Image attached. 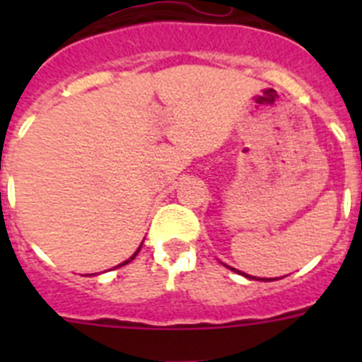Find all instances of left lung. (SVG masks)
I'll return each mask as SVG.
<instances>
[{
  "label": "left lung",
  "instance_id": "obj_1",
  "mask_svg": "<svg viewBox=\"0 0 362 362\" xmlns=\"http://www.w3.org/2000/svg\"><path fill=\"white\" fill-rule=\"evenodd\" d=\"M232 270H233V268H232ZM245 277H250V276H246V274H245ZM250 279H254V277H250ZM261 281H264V279H261ZM268 281V279H267Z\"/></svg>",
  "mask_w": 362,
  "mask_h": 362
}]
</instances>
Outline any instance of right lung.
I'll list each match as a JSON object with an SVG mask.
<instances>
[{
  "instance_id": "obj_1",
  "label": "right lung",
  "mask_w": 362,
  "mask_h": 362,
  "mask_svg": "<svg viewBox=\"0 0 362 362\" xmlns=\"http://www.w3.org/2000/svg\"><path fill=\"white\" fill-rule=\"evenodd\" d=\"M137 252H139V248H137ZM137 252H136V254H134V255H132V257H130V259H127V261H124V263H121V264H117V267H123V264H127V263H130V261H132V259H134V257H136V255H137Z\"/></svg>"
}]
</instances>
